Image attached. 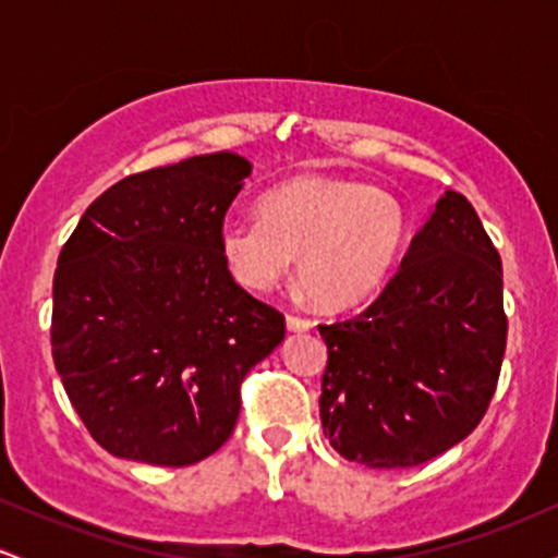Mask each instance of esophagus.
Listing matches in <instances>:
<instances>
[{
    "mask_svg": "<svg viewBox=\"0 0 558 558\" xmlns=\"http://www.w3.org/2000/svg\"><path fill=\"white\" fill-rule=\"evenodd\" d=\"M286 328L291 332H306L312 330L315 325H312V319H304V317H296V315H288L286 317Z\"/></svg>",
    "mask_w": 558,
    "mask_h": 558,
    "instance_id": "esophagus-1",
    "label": "esophagus"
}]
</instances>
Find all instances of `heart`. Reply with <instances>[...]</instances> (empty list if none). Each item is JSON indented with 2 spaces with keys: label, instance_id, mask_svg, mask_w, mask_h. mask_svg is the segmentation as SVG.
<instances>
[{
  "label": "heart",
  "instance_id": "obj_1",
  "mask_svg": "<svg viewBox=\"0 0 558 558\" xmlns=\"http://www.w3.org/2000/svg\"><path fill=\"white\" fill-rule=\"evenodd\" d=\"M257 213L217 233L230 275L267 291L296 257L299 291L319 310H351L375 296L409 239L401 198L356 178H291L259 198Z\"/></svg>",
  "mask_w": 558,
  "mask_h": 558
}]
</instances>
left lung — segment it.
<instances>
[{
	"label": "left lung",
	"mask_w": 558,
	"mask_h": 558,
	"mask_svg": "<svg viewBox=\"0 0 558 558\" xmlns=\"http://www.w3.org/2000/svg\"><path fill=\"white\" fill-rule=\"evenodd\" d=\"M319 336V420L343 459L399 470L464 440L506 349L501 257L475 207L446 191L380 296Z\"/></svg>",
	"instance_id": "8db88e82"
}]
</instances>
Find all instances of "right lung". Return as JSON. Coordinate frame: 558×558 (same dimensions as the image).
Wrapping results in <instances>:
<instances>
[{"label": "right lung", "mask_w": 558, "mask_h": 558, "mask_svg": "<svg viewBox=\"0 0 558 558\" xmlns=\"http://www.w3.org/2000/svg\"><path fill=\"white\" fill-rule=\"evenodd\" d=\"M252 175L233 151L123 178L81 217L54 272L52 356L83 425L120 459L185 466L215 453L239 386L286 336L217 248Z\"/></svg>", "instance_id": "add662e5"}]
</instances>
